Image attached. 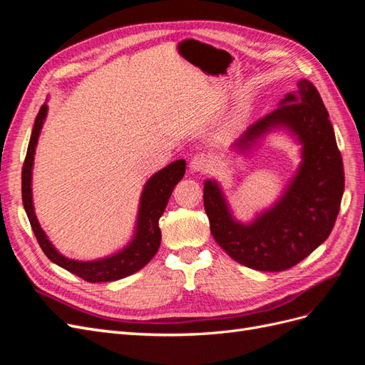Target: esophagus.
I'll list each match as a JSON object with an SVG mask.
<instances>
[{
  "instance_id": "1",
  "label": "esophagus",
  "mask_w": 365,
  "mask_h": 365,
  "mask_svg": "<svg viewBox=\"0 0 365 365\" xmlns=\"http://www.w3.org/2000/svg\"><path fill=\"white\" fill-rule=\"evenodd\" d=\"M210 157L207 153H195L190 160V169L193 172H207L210 169Z\"/></svg>"
}]
</instances>
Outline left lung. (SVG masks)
I'll return each mask as SVG.
<instances>
[{
	"mask_svg": "<svg viewBox=\"0 0 365 365\" xmlns=\"http://www.w3.org/2000/svg\"><path fill=\"white\" fill-rule=\"evenodd\" d=\"M271 114L259 118L235 145L247 152L275 126L302 143L303 161L282 200L250 225L231 216L217 182L205 181L210 231L231 259L257 271H284L329 237L344 192V168L329 113L312 82L302 79Z\"/></svg>",
	"mask_w": 365,
	"mask_h": 365,
	"instance_id": "obj_1",
	"label": "left lung"
}]
</instances>
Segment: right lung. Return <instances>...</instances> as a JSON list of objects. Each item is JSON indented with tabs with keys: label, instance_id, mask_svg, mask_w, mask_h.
<instances>
[{
	"label": "right lung",
	"instance_id": "obj_1",
	"mask_svg": "<svg viewBox=\"0 0 365 365\" xmlns=\"http://www.w3.org/2000/svg\"><path fill=\"white\" fill-rule=\"evenodd\" d=\"M47 115V105H42L39 113L35 118V126L31 130V137L29 141L27 155L23 165V175H21V190H23V204L26 208L27 217L30 220V225L33 233L36 236L39 247L42 248L43 254L53 262L59 264L63 269H67L77 277L83 279L90 283L98 282H114L120 280L128 275L140 271L145 264H148L152 257L155 256L160 242H161V230L158 227V220L163 216L165 205H168L169 197L185 173V161L178 160L173 161L164 169L157 172L152 178L146 182L145 189L141 193L140 200V210H138V220H137V231L135 236L132 239L130 244L121 250L120 252L114 254L111 257L93 260V262H79L71 260L68 257H63L51 245V242L47 239L43 233L35 210H33L31 201V169H33V158H35V149L38 145V138L41 134V128L43 120Z\"/></svg>",
	"mask_w": 365,
	"mask_h": 365
}]
</instances>
